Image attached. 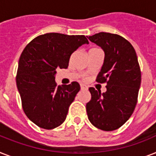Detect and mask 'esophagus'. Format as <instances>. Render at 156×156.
<instances>
[{
	"instance_id": "esophagus-1",
	"label": "esophagus",
	"mask_w": 156,
	"mask_h": 156,
	"mask_svg": "<svg viewBox=\"0 0 156 156\" xmlns=\"http://www.w3.org/2000/svg\"><path fill=\"white\" fill-rule=\"evenodd\" d=\"M80 87L82 90H87V87L86 85H83V84H81Z\"/></svg>"
}]
</instances>
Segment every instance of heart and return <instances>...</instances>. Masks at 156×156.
<instances>
[{
    "label": "heart",
    "instance_id": "heart-1",
    "mask_svg": "<svg viewBox=\"0 0 156 156\" xmlns=\"http://www.w3.org/2000/svg\"><path fill=\"white\" fill-rule=\"evenodd\" d=\"M100 48H90V51H89V52H95V51H100Z\"/></svg>",
    "mask_w": 156,
    "mask_h": 156
}]
</instances>
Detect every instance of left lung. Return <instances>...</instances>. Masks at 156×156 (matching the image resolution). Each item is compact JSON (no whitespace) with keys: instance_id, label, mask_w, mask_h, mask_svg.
<instances>
[{"instance_id":"obj_1","label":"left lung","mask_w":156,"mask_h":156,"mask_svg":"<svg viewBox=\"0 0 156 156\" xmlns=\"http://www.w3.org/2000/svg\"><path fill=\"white\" fill-rule=\"evenodd\" d=\"M104 51V61L96 82L107 83L101 94L90 87L91 99L86 105L89 121L96 128L112 131L130 117L138 102L141 70L133 47L116 34L100 32L89 36Z\"/></svg>"}]
</instances>
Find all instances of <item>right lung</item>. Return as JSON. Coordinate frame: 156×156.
<instances>
[{
  "mask_svg": "<svg viewBox=\"0 0 156 156\" xmlns=\"http://www.w3.org/2000/svg\"><path fill=\"white\" fill-rule=\"evenodd\" d=\"M88 43L84 35L47 33L31 40L21 54L16 83L22 106L40 128L52 129L66 120L80 86L77 82L57 86L55 74L67 68L72 53Z\"/></svg>",
  "mask_w": 156,
  "mask_h": 156,
  "instance_id": "1",
  "label": "right lung"
}]
</instances>
